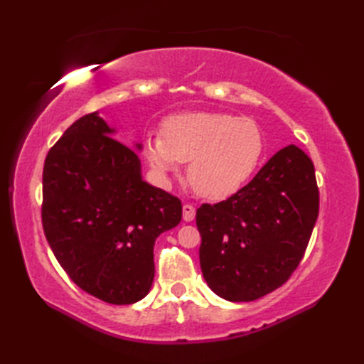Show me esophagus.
<instances>
[{"mask_svg":"<svg viewBox=\"0 0 364 364\" xmlns=\"http://www.w3.org/2000/svg\"><path fill=\"white\" fill-rule=\"evenodd\" d=\"M183 219L186 222H192L196 219V208L192 205H184L183 206Z\"/></svg>","mask_w":364,"mask_h":364,"instance_id":"obj_1","label":"esophagus"}]
</instances>
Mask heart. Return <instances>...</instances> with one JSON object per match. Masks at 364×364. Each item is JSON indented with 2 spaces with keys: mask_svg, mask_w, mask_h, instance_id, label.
<instances>
[{
  "mask_svg": "<svg viewBox=\"0 0 364 364\" xmlns=\"http://www.w3.org/2000/svg\"><path fill=\"white\" fill-rule=\"evenodd\" d=\"M264 154L257 122L225 112H184L166 119L162 134L150 133L144 156L161 181L181 161H189L188 180L197 194L220 200L250 180Z\"/></svg>",
  "mask_w": 364,
  "mask_h": 364,
  "instance_id": "heart-1",
  "label": "heart"
}]
</instances>
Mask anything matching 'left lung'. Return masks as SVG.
Instances as JSON below:
<instances>
[{
  "label": "left lung",
  "mask_w": 364,
  "mask_h": 364,
  "mask_svg": "<svg viewBox=\"0 0 364 364\" xmlns=\"http://www.w3.org/2000/svg\"><path fill=\"white\" fill-rule=\"evenodd\" d=\"M318 214L313 161L299 146H284L236 194L197 210L208 286L230 301L280 288L304 258Z\"/></svg>",
  "instance_id": "8db88e82"
}]
</instances>
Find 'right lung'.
<instances>
[{
    "instance_id": "right-lung-1",
    "label": "right lung",
    "mask_w": 364,
    "mask_h": 364,
    "mask_svg": "<svg viewBox=\"0 0 364 364\" xmlns=\"http://www.w3.org/2000/svg\"><path fill=\"white\" fill-rule=\"evenodd\" d=\"M112 136L98 112H90L51 146L42 225L75 284L106 304L129 305L149 294L154 241L180 223L183 206L144 181L136 151Z\"/></svg>"
}]
</instances>
